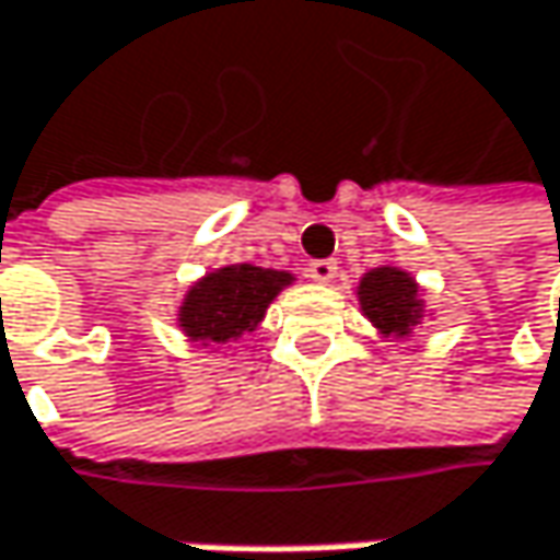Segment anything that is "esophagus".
I'll list each match as a JSON object with an SVG mask.
<instances>
[{"label": "esophagus", "mask_w": 560, "mask_h": 560, "mask_svg": "<svg viewBox=\"0 0 560 560\" xmlns=\"http://www.w3.org/2000/svg\"><path fill=\"white\" fill-rule=\"evenodd\" d=\"M307 276L314 281H332L336 279V262L332 259H314L307 266Z\"/></svg>", "instance_id": "1"}]
</instances>
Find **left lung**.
I'll use <instances>...</instances> for the list:
<instances>
[{
    "label": "left lung",
    "instance_id": "obj_1",
    "mask_svg": "<svg viewBox=\"0 0 560 560\" xmlns=\"http://www.w3.org/2000/svg\"><path fill=\"white\" fill-rule=\"evenodd\" d=\"M359 301L365 317L384 332V336H410V330L420 324L423 317V304H420V288L407 272L382 266L365 272V279L359 281Z\"/></svg>",
    "mask_w": 560,
    "mask_h": 560
}]
</instances>
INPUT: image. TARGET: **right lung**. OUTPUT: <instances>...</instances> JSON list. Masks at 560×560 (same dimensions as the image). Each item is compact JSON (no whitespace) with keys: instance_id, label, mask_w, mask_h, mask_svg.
<instances>
[{"instance_id":"add662e5","label":"right lung","mask_w":560,"mask_h":560,"mask_svg":"<svg viewBox=\"0 0 560 560\" xmlns=\"http://www.w3.org/2000/svg\"><path fill=\"white\" fill-rule=\"evenodd\" d=\"M288 272L259 269V266H224L211 276L191 284L178 307V327L191 342H230L243 332L256 330L266 317V307L276 301L284 284H291Z\"/></svg>"}]
</instances>
